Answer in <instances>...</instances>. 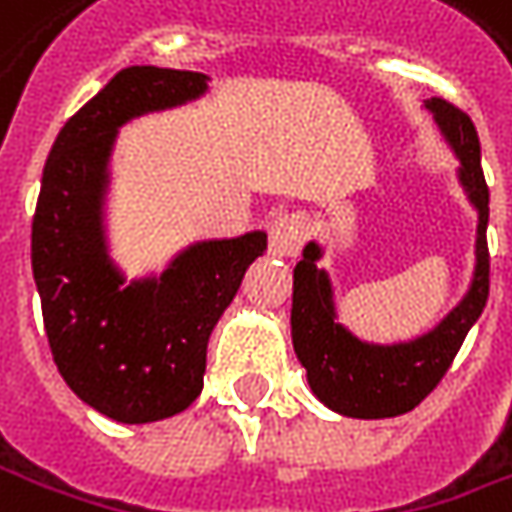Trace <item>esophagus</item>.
Listing matches in <instances>:
<instances>
[{
	"label": "esophagus",
	"mask_w": 512,
	"mask_h": 512,
	"mask_svg": "<svg viewBox=\"0 0 512 512\" xmlns=\"http://www.w3.org/2000/svg\"><path fill=\"white\" fill-rule=\"evenodd\" d=\"M306 232H309V223L303 212H286L274 218L269 229V252L277 257H294L303 246Z\"/></svg>",
	"instance_id": "1"
}]
</instances>
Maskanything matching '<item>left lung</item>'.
<instances>
[{
	"mask_svg": "<svg viewBox=\"0 0 512 512\" xmlns=\"http://www.w3.org/2000/svg\"><path fill=\"white\" fill-rule=\"evenodd\" d=\"M428 110L462 161V184L479 209L476 238V277L467 297L450 311L448 320L428 337L408 345H365L334 323L331 289L317 269L320 249L309 243L303 260L294 266L291 297V340L297 360L309 374L311 391L328 408L357 419H382L414 411L422 399L448 374L470 326L479 320L490 294V252H487V215L490 192L482 172L479 133L465 110L445 98H431Z\"/></svg>",
	"mask_w": 512,
	"mask_h": 512,
	"instance_id": "1",
	"label": "left lung"
}]
</instances>
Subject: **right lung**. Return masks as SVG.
<instances>
[{
	"instance_id": "add662e5",
	"label": "right lung",
	"mask_w": 512,
	"mask_h": 512,
	"mask_svg": "<svg viewBox=\"0 0 512 512\" xmlns=\"http://www.w3.org/2000/svg\"><path fill=\"white\" fill-rule=\"evenodd\" d=\"M206 76L127 67L70 115L47 155L33 212V277L64 382L110 419L141 425L189 408L203 388L206 345L266 235L209 240L161 280L121 289L101 240V184L115 127L203 93Z\"/></svg>"
}]
</instances>
